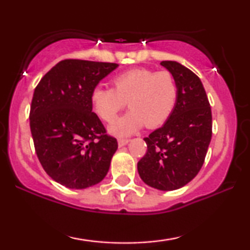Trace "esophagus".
<instances>
[{
  "instance_id": "esophagus-1",
  "label": "esophagus",
  "mask_w": 250,
  "mask_h": 250,
  "mask_svg": "<svg viewBox=\"0 0 250 250\" xmlns=\"http://www.w3.org/2000/svg\"><path fill=\"white\" fill-rule=\"evenodd\" d=\"M129 142L128 139H124V138H119L118 139V146H124L127 145V143Z\"/></svg>"
}]
</instances>
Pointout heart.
<instances>
[{
  "label": "heart",
  "instance_id": "obj_1",
  "mask_svg": "<svg viewBox=\"0 0 250 250\" xmlns=\"http://www.w3.org/2000/svg\"><path fill=\"white\" fill-rule=\"evenodd\" d=\"M112 83L114 88L94 87L91 104L98 117L109 123L127 101L131 110L109 126V131L115 135H129L145 124L150 128L157 127L168 119L176 104L177 84L168 71L157 73L138 68L118 75Z\"/></svg>",
  "mask_w": 250,
  "mask_h": 250
}]
</instances>
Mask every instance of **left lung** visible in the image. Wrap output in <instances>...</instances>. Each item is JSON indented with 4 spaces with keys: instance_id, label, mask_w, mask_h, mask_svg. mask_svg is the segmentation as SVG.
I'll return each mask as SVG.
<instances>
[{
    "instance_id": "1",
    "label": "left lung",
    "mask_w": 250,
    "mask_h": 250,
    "mask_svg": "<svg viewBox=\"0 0 250 250\" xmlns=\"http://www.w3.org/2000/svg\"><path fill=\"white\" fill-rule=\"evenodd\" d=\"M175 78L177 100L162 127L145 141L138 163L143 182L162 191L180 189L199 173L211 139V110L200 78L176 61H162Z\"/></svg>"
}]
</instances>
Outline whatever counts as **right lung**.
Masks as SVG:
<instances>
[{"mask_svg":"<svg viewBox=\"0 0 250 250\" xmlns=\"http://www.w3.org/2000/svg\"><path fill=\"white\" fill-rule=\"evenodd\" d=\"M117 67L62 60L34 91L29 122L36 155L47 175L61 186L86 189L107 175L118 145L92 112L91 92Z\"/></svg>","mask_w":250,"mask_h":250,"instance_id":"add662e5","label":"right lung"}]
</instances>
